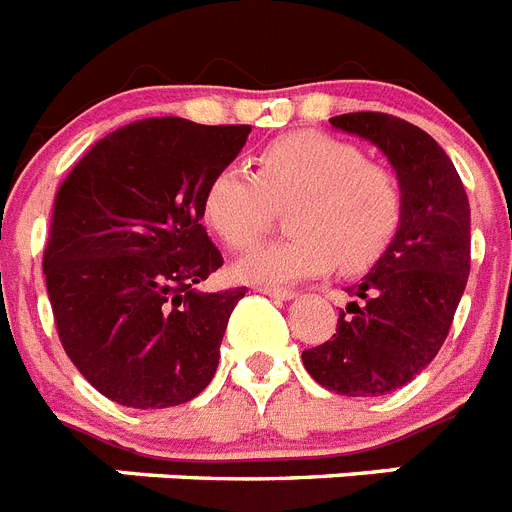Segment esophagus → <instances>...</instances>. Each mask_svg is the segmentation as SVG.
I'll use <instances>...</instances> for the list:
<instances>
[{
    "label": "esophagus",
    "instance_id": "obj_1",
    "mask_svg": "<svg viewBox=\"0 0 512 512\" xmlns=\"http://www.w3.org/2000/svg\"><path fill=\"white\" fill-rule=\"evenodd\" d=\"M261 293L269 295V298H277V301H293L295 293L293 290H287V287H274V285H264L259 287Z\"/></svg>",
    "mask_w": 512,
    "mask_h": 512
}]
</instances>
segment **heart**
<instances>
[{
    "label": "heart",
    "mask_w": 512,
    "mask_h": 512,
    "mask_svg": "<svg viewBox=\"0 0 512 512\" xmlns=\"http://www.w3.org/2000/svg\"><path fill=\"white\" fill-rule=\"evenodd\" d=\"M290 206L293 238L248 253L235 277L253 285L366 272L382 259L403 225L398 175L366 162L356 143L319 130L274 138L256 156V172L222 167L201 196L204 222L232 251H246L269 230L274 206Z\"/></svg>",
    "instance_id": "obj_1"
}]
</instances>
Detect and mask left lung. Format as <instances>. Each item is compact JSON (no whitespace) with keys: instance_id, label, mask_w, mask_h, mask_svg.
Returning a JSON list of instances; mask_svg holds the SVG:
<instances>
[{"instance_id":"obj_1","label":"left lung","mask_w":512,"mask_h":512,"mask_svg":"<svg viewBox=\"0 0 512 512\" xmlns=\"http://www.w3.org/2000/svg\"><path fill=\"white\" fill-rule=\"evenodd\" d=\"M366 138L403 185L398 238L340 308L337 332L303 350L316 382L348 398H377L411 382L445 342L471 272V209L450 156L432 135L382 112L332 117Z\"/></svg>"}]
</instances>
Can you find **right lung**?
Masks as SVG:
<instances>
[{"mask_svg": "<svg viewBox=\"0 0 512 512\" xmlns=\"http://www.w3.org/2000/svg\"><path fill=\"white\" fill-rule=\"evenodd\" d=\"M251 125L183 117L130 122L80 156L54 198L44 274L75 369L128 408H170L206 390L246 287L201 293L222 266L201 225L209 177Z\"/></svg>", "mask_w": 512, "mask_h": 512, "instance_id": "1", "label": "right lung"}]
</instances>
